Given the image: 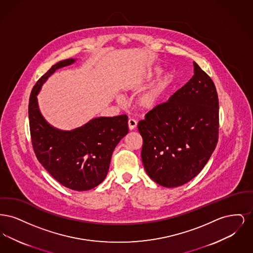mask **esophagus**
Segmentation results:
<instances>
[{"label":"esophagus","mask_w":253,"mask_h":253,"mask_svg":"<svg viewBox=\"0 0 253 253\" xmlns=\"http://www.w3.org/2000/svg\"><path fill=\"white\" fill-rule=\"evenodd\" d=\"M136 125H137V123H136V121H134V120L130 119V120L128 121V126H129V129H130V130L135 129Z\"/></svg>","instance_id":"obj_1"}]
</instances>
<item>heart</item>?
<instances>
[{
    "instance_id": "heart-1",
    "label": "heart",
    "mask_w": 253,
    "mask_h": 253,
    "mask_svg": "<svg viewBox=\"0 0 253 253\" xmlns=\"http://www.w3.org/2000/svg\"><path fill=\"white\" fill-rule=\"evenodd\" d=\"M159 73V70H157V72ZM153 74H149L147 77L150 78L152 77ZM172 80H173V77L172 75L170 74H167L161 81L160 83L158 84L157 87H155L154 89L150 90L149 92H147L146 94H144L143 96H140L139 99L137 100V105L140 107V108L145 109V110H148V109H152L153 107H155L157 105V102H158V99L161 96V94L163 93V91L168 87L169 85L170 84L172 83ZM136 86V83L135 82H127L125 84H123L122 85V88L123 90L125 91H130L134 89Z\"/></svg>"
}]
</instances>
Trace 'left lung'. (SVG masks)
<instances>
[{
    "instance_id": "8db88e82",
    "label": "left lung",
    "mask_w": 253,
    "mask_h": 253,
    "mask_svg": "<svg viewBox=\"0 0 253 253\" xmlns=\"http://www.w3.org/2000/svg\"><path fill=\"white\" fill-rule=\"evenodd\" d=\"M193 78L168 101L145 115L137 128L148 175L174 188L192 180L213 153L219 133V101L210 76L196 62Z\"/></svg>"
}]
</instances>
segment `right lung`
I'll return each instance as SVG.
<instances>
[{"label":"right lung","instance_id":"1","mask_svg":"<svg viewBox=\"0 0 253 253\" xmlns=\"http://www.w3.org/2000/svg\"><path fill=\"white\" fill-rule=\"evenodd\" d=\"M74 61L57 62L37 82L29 97L28 117L38 160L61 185L81 192L91 190L105 179L112 154L128 132V117L96 118L72 131L55 129L44 121L37 95L50 75Z\"/></svg>","mask_w":253,"mask_h":253}]
</instances>
